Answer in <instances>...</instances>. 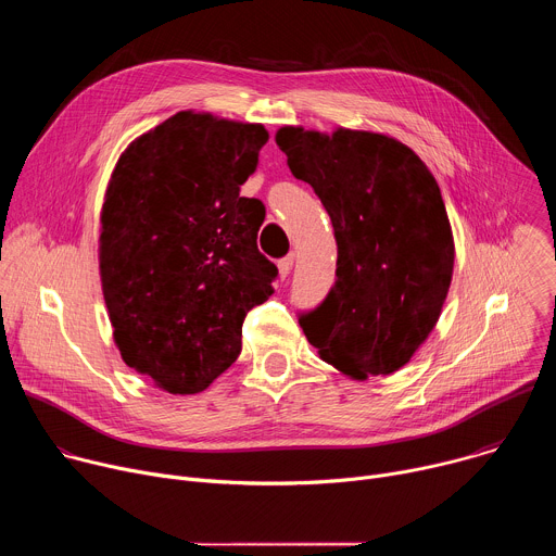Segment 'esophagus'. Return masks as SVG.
<instances>
[{
  "mask_svg": "<svg viewBox=\"0 0 556 556\" xmlns=\"http://www.w3.org/2000/svg\"><path fill=\"white\" fill-rule=\"evenodd\" d=\"M292 266H294V257H292V255L283 257V260L279 262V277H281V279L290 277V273H292Z\"/></svg>",
  "mask_w": 556,
  "mask_h": 556,
  "instance_id": "obj_1",
  "label": "esophagus"
}]
</instances>
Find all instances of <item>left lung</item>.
I'll use <instances>...</instances> for the list:
<instances>
[{
  "mask_svg": "<svg viewBox=\"0 0 556 556\" xmlns=\"http://www.w3.org/2000/svg\"><path fill=\"white\" fill-rule=\"evenodd\" d=\"M296 180L324 202L337 281L299 324L321 358L354 380L405 367L435 328L455 244L433 174L401 140L339 127L275 134Z\"/></svg>",
  "mask_w": 556,
  "mask_h": 556,
  "instance_id": "8db88e82",
  "label": "left lung"
}]
</instances>
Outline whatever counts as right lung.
I'll use <instances>...</instances> for the list:
<instances>
[{
    "label": "right lung",
    "instance_id": "add662e5",
    "mask_svg": "<svg viewBox=\"0 0 556 556\" xmlns=\"http://www.w3.org/2000/svg\"><path fill=\"white\" fill-rule=\"evenodd\" d=\"M268 131L178 112L121 153L101 208V286L123 361L169 393L204 391L242 352L275 290L257 249L266 208L242 198Z\"/></svg>",
    "mask_w": 556,
    "mask_h": 556
}]
</instances>
